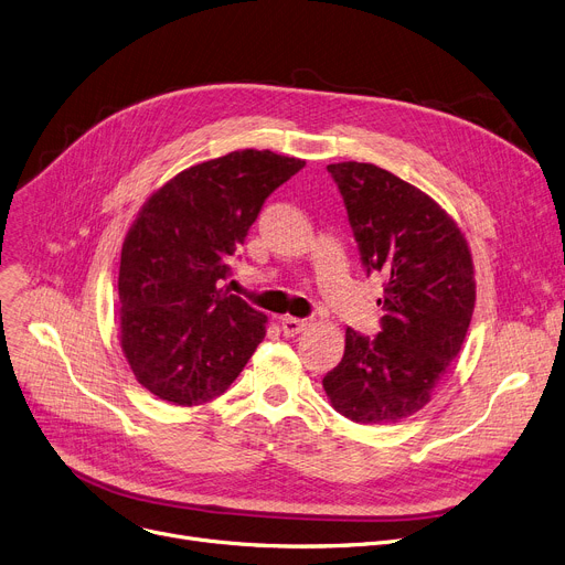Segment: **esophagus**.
Here are the masks:
<instances>
[{
  "label": "esophagus",
  "mask_w": 565,
  "mask_h": 565,
  "mask_svg": "<svg viewBox=\"0 0 565 565\" xmlns=\"http://www.w3.org/2000/svg\"><path fill=\"white\" fill-rule=\"evenodd\" d=\"M306 326H308L306 319H296V317H282V319H280V328H282V333H285L287 338H294V335H298V333H303Z\"/></svg>",
  "instance_id": "34e87169"
}]
</instances>
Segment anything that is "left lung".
<instances>
[{
    "label": "left lung",
    "instance_id": "1",
    "mask_svg": "<svg viewBox=\"0 0 565 565\" xmlns=\"http://www.w3.org/2000/svg\"><path fill=\"white\" fill-rule=\"evenodd\" d=\"M326 169L342 193L364 271L385 282L379 335L347 328L342 362L323 376V390L353 422H399L428 404L466 340L472 255L449 214L417 186L374 163Z\"/></svg>",
    "mask_w": 565,
    "mask_h": 565
}]
</instances>
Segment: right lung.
<instances>
[{
  "label": "right lung",
  "mask_w": 565,
  "mask_h": 565,
  "mask_svg": "<svg viewBox=\"0 0 565 565\" xmlns=\"http://www.w3.org/2000/svg\"><path fill=\"white\" fill-rule=\"evenodd\" d=\"M303 166L271 150L195 163L152 193L129 227L118 274L120 344L159 399H216L267 335V315L218 285L264 201Z\"/></svg>",
  "instance_id": "right-lung-1"
}]
</instances>
